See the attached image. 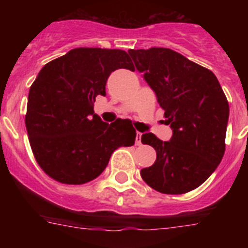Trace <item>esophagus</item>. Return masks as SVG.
Segmentation results:
<instances>
[{
    "label": "esophagus",
    "mask_w": 248,
    "mask_h": 248,
    "mask_svg": "<svg viewBox=\"0 0 248 248\" xmlns=\"http://www.w3.org/2000/svg\"><path fill=\"white\" fill-rule=\"evenodd\" d=\"M135 144H137V145H140V144H141V133H139V131L137 133V138H135Z\"/></svg>",
    "instance_id": "1"
}]
</instances>
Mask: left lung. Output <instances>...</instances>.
<instances>
[{
  "label": "left lung",
  "mask_w": 248,
  "mask_h": 248,
  "mask_svg": "<svg viewBox=\"0 0 248 248\" xmlns=\"http://www.w3.org/2000/svg\"><path fill=\"white\" fill-rule=\"evenodd\" d=\"M159 105L165 110L169 141L153 133L141 143L156 150V160L140 175L150 187L179 195L196 189L216 170L225 154L229 102L211 71L169 48L129 49Z\"/></svg>",
  "instance_id": "8db88e82"
}]
</instances>
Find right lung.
I'll return each instance as SVG.
<instances>
[{
    "mask_svg": "<svg viewBox=\"0 0 248 248\" xmlns=\"http://www.w3.org/2000/svg\"><path fill=\"white\" fill-rule=\"evenodd\" d=\"M134 71L120 49L74 48L39 71L28 93L26 128L37 163L52 179L80 185L99 176L119 146H131L130 120L111 124L94 114L111 72Z\"/></svg>",
    "mask_w": 248,
    "mask_h": 248,
    "instance_id": "1",
    "label": "right lung"
}]
</instances>
